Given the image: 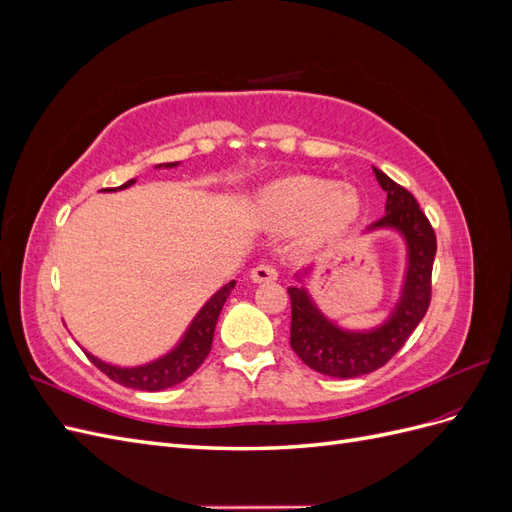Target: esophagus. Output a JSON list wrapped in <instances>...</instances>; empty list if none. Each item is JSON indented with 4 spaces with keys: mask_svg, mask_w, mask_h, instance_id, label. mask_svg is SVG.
I'll list each match as a JSON object with an SVG mask.
<instances>
[{
    "mask_svg": "<svg viewBox=\"0 0 512 512\" xmlns=\"http://www.w3.org/2000/svg\"><path fill=\"white\" fill-rule=\"evenodd\" d=\"M252 280L256 284H265V282H275L277 277H280V271H277L273 265H267V262H262V265H256L252 269Z\"/></svg>",
    "mask_w": 512,
    "mask_h": 512,
    "instance_id": "esophagus-1",
    "label": "esophagus"
}]
</instances>
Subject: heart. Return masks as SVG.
Returning a JSON list of instances; mask_svg holds the SVG:
<instances>
[{
	"label": "heart",
	"mask_w": 512,
	"mask_h": 512,
	"mask_svg": "<svg viewBox=\"0 0 512 512\" xmlns=\"http://www.w3.org/2000/svg\"><path fill=\"white\" fill-rule=\"evenodd\" d=\"M260 211L277 228L305 224L309 241L331 239L359 215V198L333 181L294 177L275 183L260 196Z\"/></svg>",
	"instance_id": "b5f03b06"
}]
</instances>
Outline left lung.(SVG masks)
<instances>
[{
  "label": "left lung",
  "instance_id": "left-lung-1",
  "mask_svg": "<svg viewBox=\"0 0 512 512\" xmlns=\"http://www.w3.org/2000/svg\"><path fill=\"white\" fill-rule=\"evenodd\" d=\"M374 173L386 192V215L371 228L393 226L404 232L408 241L410 267L404 297L384 327L374 333H346L322 318L303 288H288L292 307L290 346L307 367L324 376L356 378L384 367L404 348L431 303V271L438 250L436 232L406 188L378 168Z\"/></svg>",
  "mask_w": 512,
  "mask_h": 512
}]
</instances>
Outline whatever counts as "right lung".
I'll return each mask as SVG.
<instances>
[{
	"label": "right lung",
	"instance_id": "right-lung-1",
	"mask_svg": "<svg viewBox=\"0 0 512 512\" xmlns=\"http://www.w3.org/2000/svg\"><path fill=\"white\" fill-rule=\"evenodd\" d=\"M166 166H175V162H170ZM132 183H134V179L119 185V188H106L104 192L123 190ZM232 288H235V282L226 284L218 294H213V297L207 301V305L200 309L198 316L194 318L190 331L183 337V342L173 352L158 359L156 363L126 369V367L106 365L100 359H96V356L87 354L89 361L94 363L102 371V374H106L108 378L115 380L121 386H128V389L162 391V389H168V386H175V384L183 382L185 378H190L200 365H203L207 354L211 352L215 324H218V316L222 312L226 299L230 297Z\"/></svg>",
	"mask_w": 512,
	"mask_h": 512
}]
</instances>
